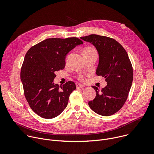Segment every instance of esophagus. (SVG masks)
Listing matches in <instances>:
<instances>
[{
  "label": "esophagus",
  "instance_id": "esophagus-1",
  "mask_svg": "<svg viewBox=\"0 0 154 154\" xmlns=\"http://www.w3.org/2000/svg\"><path fill=\"white\" fill-rule=\"evenodd\" d=\"M76 87H77V89H79V88H83L85 87V86L82 85V84H77L76 85Z\"/></svg>",
  "mask_w": 154,
  "mask_h": 154
}]
</instances>
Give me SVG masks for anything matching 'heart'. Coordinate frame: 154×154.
Masks as SVG:
<instances>
[{"label":"heart","mask_w":154,"mask_h":154,"mask_svg":"<svg viewBox=\"0 0 154 154\" xmlns=\"http://www.w3.org/2000/svg\"><path fill=\"white\" fill-rule=\"evenodd\" d=\"M90 54H96V55H97L96 50L93 47H88L84 50L83 55H90ZM80 79L82 80H84V78L82 77H81Z\"/></svg>","instance_id":"b5f03b06"}]
</instances>
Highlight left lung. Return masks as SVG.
<instances>
[{
  "instance_id": "left-lung-1",
  "label": "left lung",
  "mask_w": 154,
  "mask_h": 154,
  "mask_svg": "<svg viewBox=\"0 0 154 154\" xmlns=\"http://www.w3.org/2000/svg\"><path fill=\"white\" fill-rule=\"evenodd\" d=\"M97 49L99 60L96 73L105 79L107 85L100 91L93 86L96 96L88 105L93 111L103 116L118 112L125 102L134 77L128 55L115 39L98 35L80 37Z\"/></svg>"
}]
</instances>
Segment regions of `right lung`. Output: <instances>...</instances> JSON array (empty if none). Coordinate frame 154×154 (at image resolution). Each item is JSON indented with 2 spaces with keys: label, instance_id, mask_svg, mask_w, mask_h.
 Returning <instances> with one entry per match:
<instances>
[{
  "label": "right lung",
  "instance_id": "obj_1",
  "mask_svg": "<svg viewBox=\"0 0 154 154\" xmlns=\"http://www.w3.org/2000/svg\"><path fill=\"white\" fill-rule=\"evenodd\" d=\"M80 39L49 38L32 46L26 53L20 71L25 97L32 110L45 119L57 117L67 106L74 82L63 86L54 83L55 72L65 67V58Z\"/></svg>",
  "mask_w": 154,
  "mask_h": 154
}]
</instances>
